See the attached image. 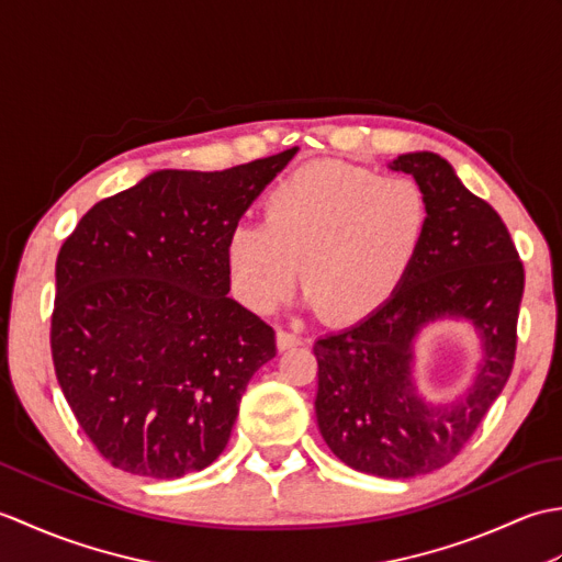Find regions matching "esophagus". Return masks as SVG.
Instances as JSON below:
<instances>
[{"label":"esophagus","instance_id":"34e87169","mask_svg":"<svg viewBox=\"0 0 562 562\" xmlns=\"http://www.w3.org/2000/svg\"><path fill=\"white\" fill-rule=\"evenodd\" d=\"M302 342H304V338L296 330H288V328H280L278 330V348L280 350L296 348V345H302Z\"/></svg>","mask_w":562,"mask_h":562}]
</instances>
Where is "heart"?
Listing matches in <instances>:
<instances>
[{"mask_svg": "<svg viewBox=\"0 0 562 562\" xmlns=\"http://www.w3.org/2000/svg\"><path fill=\"white\" fill-rule=\"evenodd\" d=\"M425 220V193L408 176L384 178L348 164L302 169L272 188L266 222L236 224L226 238L234 294L254 312H272L302 262L308 304L357 321L396 290Z\"/></svg>", "mask_w": 562, "mask_h": 562, "instance_id": "obj_1", "label": "heart"}]
</instances>
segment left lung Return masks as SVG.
<instances>
[{
  "label": "left lung",
  "mask_w": 562,
  "mask_h": 562,
  "mask_svg": "<svg viewBox=\"0 0 562 562\" xmlns=\"http://www.w3.org/2000/svg\"><path fill=\"white\" fill-rule=\"evenodd\" d=\"M391 171L415 178L425 232L389 300L355 326L318 338L316 420L350 469L413 479L447 465L503 393L517 350L524 266L505 222L435 151L401 154ZM439 319H463L482 340L474 381L451 402L416 389L414 345Z\"/></svg>",
  "instance_id": "obj_1"
}]
</instances>
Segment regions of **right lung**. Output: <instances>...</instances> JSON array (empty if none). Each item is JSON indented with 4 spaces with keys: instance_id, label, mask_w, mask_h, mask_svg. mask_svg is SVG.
Instances as JSON below:
<instances>
[{
    "instance_id": "right-lung-1",
    "label": "right lung",
    "mask_w": 562,
    "mask_h": 562,
    "mask_svg": "<svg viewBox=\"0 0 562 562\" xmlns=\"http://www.w3.org/2000/svg\"><path fill=\"white\" fill-rule=\"evenodd\" d=\"M300 147L224 171H154L59 248L50 348L77 423L115 469L181 479L224 451L274 330L229 294L226 238Z\"/></svg>"
}]
</instances>
